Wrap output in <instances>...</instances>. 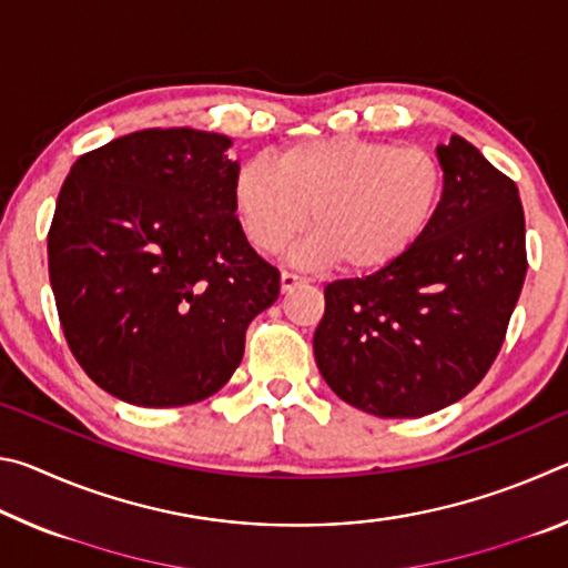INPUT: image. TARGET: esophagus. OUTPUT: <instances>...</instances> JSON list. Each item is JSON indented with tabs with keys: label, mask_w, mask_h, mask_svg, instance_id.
Here are the masks:
<instances>
[{
	"label": "esophagus",
	"mask_w": 568,
	"mask_h": 568,
	"mask_svg": "<svg viewBox=\"0 0 568 568\" xmlns=\"http://www.w3.org/2000/svg\"><path fill=\"white\" fill-rule=\"evenodd\" d=\"M305 281L301 275H295V273H287V271H283L281 273V291L283 293H291L293 287H297V285H303Z\"/></svg>",
	"instance_id": "34e87169"
}]
</instances>
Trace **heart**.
<instances>
[{
    "label": "heart",
    "mask_w": 568,
    "mask_h": 568,
    "mask_svg": "<svg viewBox=\"0 0 568 568\" xmlns=\"http://www.w3.org/2000/svg\"><path fill=\"white\" fill-rule=\"evenodd\" d=\"M444 170L430 152L361 138H325L283 150L275 168L250 160L233 180L247 243L277 253L307 225L295 261L376 273L403 261L438 213Z\"/></svg>",
    "instance_id": "b5f03b06"
}]
</instances>
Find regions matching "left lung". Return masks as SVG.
<instances>
[{"label":"left lung","mask_w":568,"mask_h":568,"mask_svg":"<svg viewBox=\"0 0 568 568\" xmlns=\"http://www.w3.org/2000/svg\"><path fill=\"white\" fill-rule=\"evenodd\" d=\"M438 213L396 265L325 285L313 335L335 396L381 418H420L491 368L526 277L518 187L458 134L436 148Z\"/></svg>","instance_id":"1"}]
</instances>
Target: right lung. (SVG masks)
Listing matches in <instances>:
<instances>
[{"label": "right lung", "mask_w": 568, "mask_h": 568, "mask_svg": "<svg viewBox=\"0 0 568 568\" xmlns=\"http://www.w3.org/2000/svg\"><path fill=\"white\" fill-rule=\"evenodd\" d=\"M233 140L140 130L74 162L47 235L57 313L77 363L114 398L175 408L213 396L243 361L281 273L233 205Z\"/></svg>", "instance_id": "add662e5"}]
</instances>
